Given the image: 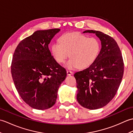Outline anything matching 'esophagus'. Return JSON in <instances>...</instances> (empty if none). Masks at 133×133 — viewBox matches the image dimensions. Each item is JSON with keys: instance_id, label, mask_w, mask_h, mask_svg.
Listing matches in <instances>:
<instances>
[{"instance_id": "34e87169", "label": "esophagus", "mask_w": 133, "mask_h": 133, "mask_svg": "<svg viewBox=\"0 0 133 133\" xmlns=\"http://www.w3.org/2000/svg\"><path fill=\"white\" fill-rule=\"evenodd\" d=\"M67 74L68 75H71L73 74V72L71 71H69V70H67Z\"/></svg>"}]
</instances>
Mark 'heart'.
Listing matches in <instances>:
<instances>
[{"instance_id":"1","label":"heart","mask_w":133,"mask_h":133,"mask_svg":"<svg viewBox=\"0 0 133 133\" xmlns=\"http://www.w3.org/2000/svg\"><path fill=\"white\" fill-rule=\"evenodd\" d=\"M59 43H54L51 51L56 61L62 63L69 56L71 59L65 63L68 69L87 68L94 63L99 54L101 42L95 37L80 33H68L62 35Z\"/></svg>"}]
</instances>
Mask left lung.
Wrapping results in <instances>:
<instances>
[{"label": "left lung", "instance_id": "1", "mask_svg": "<svg viewBox=\"0 0 133 133\" xmlns=\"http://www.w3.org/2000/svg\"><path fill=\"white\" fill-rule=\"evenodd\" d=\"M95 34L101 41V49L95 61L88 68L75 73L77 99L84 108H102L116 94L122 81L124 63L119 46L114 39L102 32L86 30Z\"/></svg>", "mask_w": 133, "mask_h": 133}]
</instances>
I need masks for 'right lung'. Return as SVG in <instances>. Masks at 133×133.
Masks as SVG:
<instances>
[{"instance_id":"right-lung-1","label":"right lung","mask_w":133,"mask_h":133,"mask_svg":"<svg viewBox=\"0 0 133 133\" xmlns=\"http://www.w3.org/2000/svg\"><path fill=\"white\" fill-rule=\"evenodd\" d=\"M60 29L38 30L16 47L11 74L19 95L28 105L46 110L54 105L61 84L66 77L64 68L53 58L49 44Z\"/></svg>"}]
</instances>
